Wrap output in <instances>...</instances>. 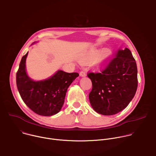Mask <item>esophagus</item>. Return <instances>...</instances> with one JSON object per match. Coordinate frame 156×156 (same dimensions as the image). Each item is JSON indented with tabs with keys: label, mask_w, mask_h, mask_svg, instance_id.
Instances as JSON below:
<instances>
[{
	"label": "esophagus",
	"mask_w": 156,
	"mask_h": 156,
	"mask_svg": "<svg viewBox=\"0 0 156 156\" xmlns=\"http://www.w3.org/2000/svg\"><path fill=\"white\" fill-rule=\"evenodd\" d=\"M80 76H81V77H84V76H86V73L84 72H81L80 73Z\"/></svg>",
	"instance_id": "1"
}]
</instances>
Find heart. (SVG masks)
<instances>
[{"label": "heart", "mask_w": 156, "mask_h": 156, "mask_svg": "<svg viewBox=\"0 0 156 156\" xmlns=\"http://www.w3.org/2000/svg\"><path fill=\"white\" fill-rule=\"evenodd\" d=\"M112 51L109 48H104L99 52V49H94L88 52L84 57L80 59L82 63L93 62L94 69L101 70L105 69L109 63Z\"/></svg>", "instance_id": "heart-1"}]
</instances>
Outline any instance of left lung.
<instances>
[{
    "mask_svg": "<svg viewBox=\"0 0 156 156\" xmlns=\"http://www.w3.org/2000/svg\"><path fill=\"white\" fill-rule=\"evenodd\" d=\"M137 74L136 61L128 48L119 51L101 73H89L93 84L89 99L93 108L104 115L121 112L135 95Z\"/></svg>",
    "mask_w": 156,
    "mask_h": 156,
    "instance_id": "left-lung-1",
    "label": "left lung"
}]
</instances>
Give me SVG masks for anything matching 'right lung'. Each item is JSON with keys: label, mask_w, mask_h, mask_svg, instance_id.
Returning <instances> with one entry per match:
<instances>
[{"label": "right lung", "mask_w": 156, "mask_h": 156, "mask_svg": "<svg viewBox=\"0 0 156 156\" xmlns=\"http://www.w3.org/2000/svg\"><path fill=\"white\" fill-rule=\"evenodd\" d=\"M28 54V52L22 57L16 73L18 92L25 104L34 113L42 116L54 115L60 112L68 87L79 74L58 70L47 79L34 81L27 72Z\"/></svg>", "instance_id": "1"}]
</instances>
